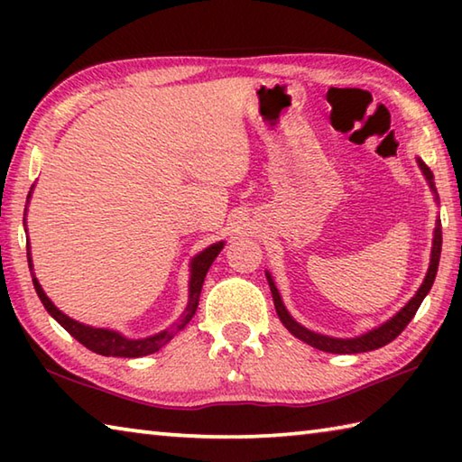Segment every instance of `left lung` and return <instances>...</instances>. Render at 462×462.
Returning <instances> with one entry per match:
<instances>
[{
	"mask_svg": "<svg viewBox=\"0 0 462 462\" xmlns=\"http://www.w3.org/2000/svg\"><path fill=\"white\" fill-rule=\"evenodd\" d=\"M416 161H418V167L421 171V175L426 177V181L430 185V191L434 193V199L438 201L432 171L428 169V165L420 159V156ZM440 250H442V224H440V220H438L436 228H434V238H432V254H430V267H428L426 277H424V281H421V285L416 291V295H413L411 300L405 303V306L400 311H397L393 318H389L387 322H383L381 326L373 328V330L365 332L361 336H355V338H334V336L319 334V332L310 330V328H306V326H301L287 311L283 300H281V293H279V289L275 285V281H273V277H271V273L267 271L264 275H267V281H269L273 301H275L277 316H279L281 322H283L287 330L295 336V338H300L301 342H306V344H310V346H314L318 350H324V353H334V355L369 353V350H377L381 346H385V344H389L391 340H395L397 336L403 332V328L411 322V318L416 316L420 303L424 301V297L428 295L430 289H432V283H434L436 273H438V263H440Z\"/></svg>",
	"mask_w": 462,
	"mask_h": 462,
	"instance_id": "obj_1",
	"label": "left lung"
}]
</instances>
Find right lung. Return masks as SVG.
<instances>
[{"instance_id": "right-lung-1", "label": "right lung", "mask_w": 462, "mask_h": 462, "mask_svg": "<svg viewBox=\"0 0 462 462\" xmlns=\"http://www.w3.org/2000/svg\"><path fill=\"white\" fill-rule=\"evenodd\" d=\"M32 189H34V185H32ZM32 189H30V193H28V201H30V198H32ZM24 222H26V212H24ZM26 246H28V267H30V271H32V283H34L38 297H41L44 310L49 311V314L54 319H57V322L62 328H65V330L71 334L75 340H79L83 346H88L89 350H93V353L104 355V356L134 358V356L152 355V353H156V350H161L167 342L175 338L177 332H181L183 328L191 322V318L195 316V310H198V303H199L203 279H206L209 267H212V263L216 261V256L220 254V250L224 248V240L216 242V245L208 246L206 250H201L199 254H195L191 259V264H189V300H187V308L181 314V318H179L173 326H169V328H165V330L156 332L152 336H146V338H128V336H124V334L116 332V330H109V328H93V326L77 322V319L69 318L67 314H62V311L49 300V295L44 293L42 285L38 283V279L34 275L32 256H30V240H28Z\"/></svg>"}]
</instances>
